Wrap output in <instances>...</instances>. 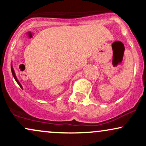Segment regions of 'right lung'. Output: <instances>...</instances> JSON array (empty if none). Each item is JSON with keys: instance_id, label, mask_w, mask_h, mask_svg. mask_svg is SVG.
I'll use <instances>...</instances> for the list:
<instances>
[{"instance_id": "1", "label": "right lung", "mask_w": 146, "mask_h": 146, "mask_svg": "<svg viewBox=\"0 0 146 146\" xmlns=\"http://www.w3.org/2000/svg\"><path fill=\"white\" fill-rule=\"evenodd\" d=\"M11 73H12V75H13V76H14V79H15V80H16V82L18 83V84L19 85L20 87H21V88H23V87H22V85L21 84V83L19 82V81H18V80L17 78H16V74H15V73H14V69H13V67H12V66H11Z\"/></svg>"}]
</instances>
